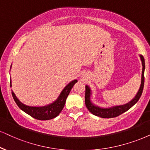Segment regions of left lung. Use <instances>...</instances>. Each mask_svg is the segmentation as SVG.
<instances>
[{"label": "left lung", "instance_id": "8db88e82", "mask_svg": "<svg viewBox=\"0 0 150 150\" xmlns=\"http://www.w3.org/2000/svg\"><path fill=\"white\" fill-rule=\"evenodd\" d=\"M141 59L142 61V66H143V70H142V77H141V84L140 86L139 90L133 100H131L129 103L122 106H116L110 109H102L98 107L95 106L91 102L90 96H91V90L88 86H86V91H85V105L88 111L93 114L99 116L102 118H111V117H115L118 116L125 113L132 107L138 101V100L141 98L142 93H143V87H144V81H145V77H144V71H145V59H144L143 56L141 55Z\"/></svg>", "mask_w": 150, "mask_h": 150}]
</instances>
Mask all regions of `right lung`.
<instances>
[{
  "label": "right lung",
  "mask_w": 150,
  "mask_h": 150,
  "mask_svg": "<svg viewBox=\"0 0 150 150\" xmlns=\"http://www.w3.org/2000/svg\"><path fill=\"white\" fill-rule=\"evenodd\" d=\"M77 80H73L71 82H70L69 84L66 86L62 92L60 94L59 97L58 99L56 100L55 102H53L51 105H49L48 106H45L43 107H29V106H26L21 103L18 98L16 97L14 92L12 91V97L14 98L15 102L18 107L20 108L21 109L23 110L24 112L28 113L30 116H32L34 118L37 119V120H50V119L54 118L57 116L61 113V111L63 109V108L65 105L66 98H67L68 96L70 93V91L73 88L74 84L77 82ZM10 86L11 85L10 81Z\"/></svg>",
  "instance_id": "right-lung-1"
}]
</instances>
